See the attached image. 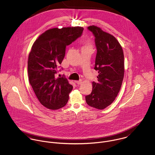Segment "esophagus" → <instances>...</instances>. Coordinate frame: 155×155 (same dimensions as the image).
<instances>
[{"label":"esophagus","mask_w":155,"mask_h":155,"mask_svg":"<svg viewBox=\"0 0 155 155\" xmlns=\"http://www.w3.org/2000/svg\"><path fill=\"white\" fill-rule=\"evenodd\" d=\"M75 82H76L78 85H80V84H81L82 83V80H79V81H75Z\"/></svg>","instance_id":"1"}]
</instances>
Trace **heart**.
I'll list each match as a JSON object with an SVG mask.
<instances>
[{
	"label": "heart",
	"instance_id": "obj_1",
	"mask_svg": "<svg viewBox=\"0 0 155 155\" xmlns=\"http://www.w3.org/2000/svg\"><path fill=\"white\" fill-rule=\"evenodd\" d=\"M84 43H85V47H88V48L91 47V42L89 39L85 40Z\"/></svg>",
	"mask_w": 155,
	"mask_h": 155
}]
</instances>
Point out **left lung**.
<instances>
[{"label":"left lung","instance_id":"1","mask_svg":"<svg viewBox=\"0 0 155 155\" xmlns=\"http://www.w3.org/2000/svg\"><path fill=\"white\" fill-rule=\"evenodd\" d=\"M95 37L97 50L94 69L98 71V82H92L91 93L85 97L89 106L104 109L117 97L124 76V55L117 39L100 28L88 27Z\"/></svg>","mask_w":155,"mask_h":155}]
</instances>
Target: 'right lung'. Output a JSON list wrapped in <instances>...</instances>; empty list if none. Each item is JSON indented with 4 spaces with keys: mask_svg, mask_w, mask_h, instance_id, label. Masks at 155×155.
Listing matches in <instances>:
<instances>
[{
    "mask_svg": "<svg viewBox=\"0 0 155 155\" xmlns=\"http://www.w3.org/2000/svg\"><path fill=\"white\" fill-rule=\"evenodd\" d=\"M81 27L54 28L39 36L31 47L28 59L29 82L38 99L45 107L57 110L68 100L73 86L64 77L56 78L67 46L81 36Z\"/></svg>",
    "mask_w": 155,
    "mask_h": 155,
    "instance_id": "add662e5",
    "label": "right lung"
}]
</instances>
